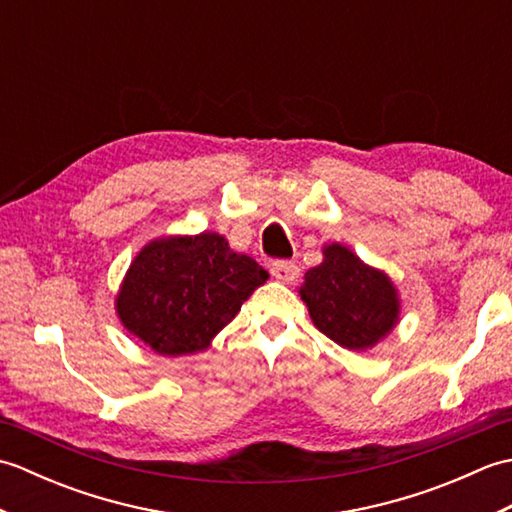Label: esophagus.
I'll return each mask as SVG.
<instances>
[{
  "label": "esophagus",
  "instance_id": "esophagus-1",
  "mask_svg": "<svg viewBox=\"0 0 512 512\" xmlns=\"http://www.w3.org/2000/svg\"><path fill=\"white\" fill-rule=\"evenodd\" d=\"M270 275H273L281 284H292L299 277V266L290 262H279L270 266Z\"/></svg>",
  "mask_w": 512,
  "mask_h": 512
}]
</instances>
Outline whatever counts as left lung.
I'll return each instance as SVG.
<instances>
[{"label": "left lung", "instance_id": "left-lung-1", "mask_svg": "<svg viewBox=\"0 0 512 512\" xmlns=\"http://www.w3.org/2000/svg\"><path fill=\"white\" fill-rule=\"evenodd\" d=\"M299 297L317 330L352 352L374 350L400 323L391 277L339 242L323 246V262L303 277Z\"/></svg>", "mask_w": 512, "mask_h": 512}]
</instances>
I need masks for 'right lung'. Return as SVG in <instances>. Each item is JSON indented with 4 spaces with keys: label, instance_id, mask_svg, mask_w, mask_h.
I'll list each match as a JSON object with an SVG mask.
<instances>
[{
    "label": "right lung",
    "instance_id": "1",
    "mask_svg": "<svg viewBox=\"0 0 512 512\" xmlns=\"http://www.w3.org/2000/svg\"><path fill=\"white\" fill-rule=\"evenodd\" d=\"M268 281L220 233L162 235L138 250L114 297L123 328L160 356L211 347L242 303Z\"/></svg>",
    "mask_w": 512,
    "mask_h": 512
}]
</instances>
